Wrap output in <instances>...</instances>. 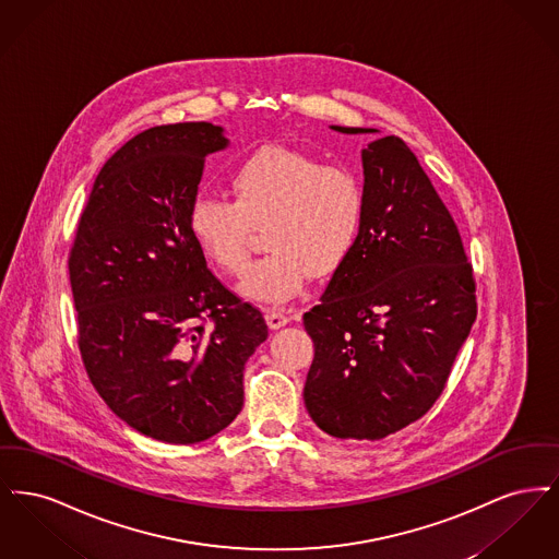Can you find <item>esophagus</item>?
<instances>
[{
  "instance_id": "1",
  "label": "esophagus",
  "mask_w": 559,
  "mask_h": 559,
  "mask_svg": "<svg viewBox=\"0 0 559 559\" xmlns=\"http://www.w3.org/2000/svg\"><path fill=\"white\" fill-rule=\"evenodd\" d=\"M289 317L285 314V312H281V310H266V322L270 329H281V326H285V324H289Z\"/></svg>"
}]
</instances>
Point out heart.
<instances>
[{
    "mask_svg": "<svg viewBox=\"0 0 559 559\" xmlns=\"http://www.w3.org/2000/svg\"><path fill=\"white\" fill-rule=\"evenodd\" d=\"M228 187L233 201L201 194L190 203L188 230L213 266L240 274L253 226L266 224L270 251L240 283L251 301H292L310 274L326 278L344 266L360 237L365 188L346 167L270 144L237 163Z\"/></svg>",
    "mask_w": 559,
    "mask_h": 559,
    "instance_id": "heart-1",
    "label": "heart"
}]
</instances>
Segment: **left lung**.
Masks as SVG:
<instances>
[{
    "label": "left lung",
    "instance_id": "8db88e82",
    "mask_svg": "<svg viewBox=\"0 0 559 559\" xmlns=\"http://www.w3.org/2000/svg\"><path fill=\"white\" fill-rule=\"evenodd\" d=\"M362 169L360 237L304 314L314 342L306 408L344 440H381L421 419L478 314L459 228L415 153L385 135L362 148Z\"/></svg>",
    "mask_w": 559,
    "mask_h": 559
}]
</instances>
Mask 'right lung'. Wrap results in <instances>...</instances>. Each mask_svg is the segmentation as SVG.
Here are the masks:
<instances>
[{"mask_svg": "<svg viewBox=\"0 0 559 559\" xmlns=\"http://www.w3.org/2000/svg\"><path fill=\"white\" fill-rule=\"evenodd\" d=\"M207 121L133 135L100 169L69 255L81 360L108 408L167 444H197L242 408V371L266 342L262 312L228 292L188 230Z\"/></svg>", "mask_w": 559, "mask_h": 559, "instance_id": "1", "label": "right lung"}]
</instances>
